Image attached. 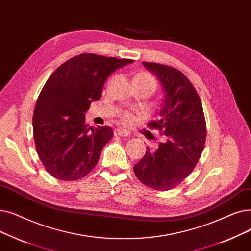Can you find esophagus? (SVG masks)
<instances>
[{"mask_svg": "<svg viewBox=\"0 0 251 251\" xmlns=\"http://www.w3.org/2000/svg\"><path fill=\"white\" fill-rule=\"evenodd\" d=\"M114 135L115 136H121V137H127L130 135L129 132L124 128H115L114 129Z\"/></svg>", "mask_w": 251, "mask_h": 251, "instance_id": "34e87169", "label": "esophagus"}]
</instances>
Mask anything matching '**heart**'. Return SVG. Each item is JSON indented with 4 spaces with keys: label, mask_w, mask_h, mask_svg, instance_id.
<instances>
[{
    "label": "heart",
    "mask_w": 251,
    "mask_h": 251,
    "mask_svg": "<svg viewBox=\"0 0 251 251\" xmlns=\"http://www.w3.org/2000/svg\"><path fill=\"white\" fill-rule=\"evenodd\" d=\"M135 77H141V78H144V79L149 80L150 82H152L154 87L156 86V82H155V79H154L150 75H148V74L142 73V74L137 75ZM135 121H136V118H135V116H134L132 113H125V114L123 115V122H124L126 125H132V124H134V123H135Z\"/></svg>",
    "instance_id": "1"
}]
</instances>
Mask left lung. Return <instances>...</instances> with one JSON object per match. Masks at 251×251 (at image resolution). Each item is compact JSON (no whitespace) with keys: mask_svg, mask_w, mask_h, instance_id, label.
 Wrapping results in <instances>:
<instances>
[{"mask_svg":"<svg viewBox=\"0 0 251 251\" xmlns=\"http://www.w3.org/2000/svg\"><path fill=\"white\" fill-rule=\"evenodd\" d=\"M157 77L162 90L159 119L148 124L165 136L156 150L146 153L134 166L137 177L149 188L166 191L192 173L206 139L201 100L183 73L158 63L142 62Z\"/></svg>","mask_w":251,"mask_h":251,"instance_id":"1","label":"left lung"}]
</instances>
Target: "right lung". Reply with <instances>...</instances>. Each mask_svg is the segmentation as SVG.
Masks as SVG:
<instances>
[{
  "instance_id": "right-lung-1",
  "label": "right lung",
  "mask_w": 251,
  "mask_h": 251,
  "mask_svg": "<svg viewBox=\"0 0 251 251\" xmlns=\"http://www.w3.org/2000/svg\"><path fill=\"white\" fill-rule=\"evenodd\" d=\"M134 60L80 54L59 66L45 83L34 107L33 138L45 169L62 181H76L96 166L113 137L108 126L85 123L93 101L117 68Z\"/></svg>"
}]
</instances>
